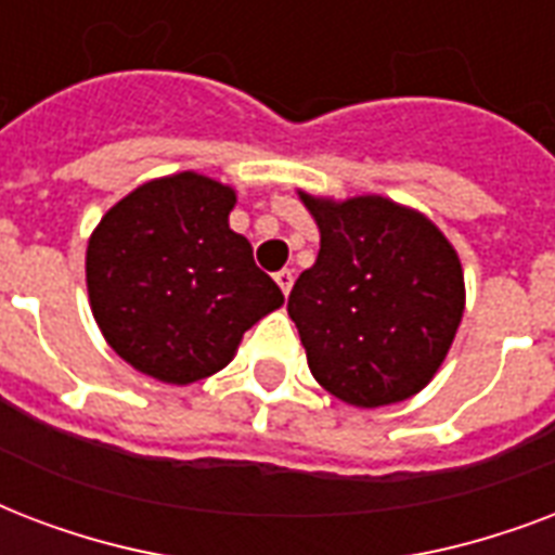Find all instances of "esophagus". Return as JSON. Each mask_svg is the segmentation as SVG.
Masks as SVG:
<instances>
[{
  "label": "esophagus",
  "instance_id": "1",
  "mask_svg": "<svg viewBox=\"0 0 555 555\" xmlns=\"http://www.w3.org/2000/svg\"><path fill=\"white\" fill-rule=\"evenodd\" d=\"M274 281H278V286H281L283 295H289V289H292V283H295V278H292L289 269H281V272L274 274Z\"/></svg>",
  "mask_w": 555,
  "mask_h": 555
}]
</instances>
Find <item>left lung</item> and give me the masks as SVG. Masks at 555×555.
Returning a JSON list of instances; mask_svg holds the SVG:
<instances>
[{
	"label": "left lung",
	"mask_w": 555,
	"mask_h": 555,
	"mask_svg": "<svg viewBox=\"0 0 555 555\" xmlns=\"http://www.w3.org/2000/svg\"><path fill=\"white\" fill-rule=\"evenodd\" d=\"M321 231L289 295L318 385L356 408L414 397L442 364L463 318V269L431 219L385 196L300 193Z\"/></svg>",
	"instance_id": "left-lung-1"
}]
</instances>
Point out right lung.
<instances>
[{
	"label": "right lung",
	"mask_w": 555,
	"mask_h": 555,
	"mask_svg": "<svg viewBox=\"0 0 555 555\" xmlns=\"http://www.w3.org/2000/svg\"><path fill=\"white\" fill-rule=\"evenodd\" d=\"M234 191L199 173L135 188L86 248L94 321L124 362L167 385L222 371L248 326L283 304L229 229Z\"/></svg>",
	"instance_id": "add662e5"
}]
</instances>
